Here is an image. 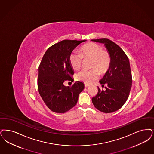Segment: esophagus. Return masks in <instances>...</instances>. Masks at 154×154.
Instances as JSON below:
<instances>
[{"mask_svg":"<svg viewBox=\"0 0 154 154\" xmlns=\"http://www.w3.org/2000/svg\"><path fill=\"white\" fill-rule=\"evenodd\" d=\"M88 86H89V84H88L86 83H85V87L86 88V87H88Z\"/></svg>","mask_w":154,"mask_h":154,"instance_id":"obj_1","label":"esophagus"}]
</instances>
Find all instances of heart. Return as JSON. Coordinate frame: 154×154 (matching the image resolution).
I'll list each match as a JSON object with an SVG mask.
<instances>
[{"label": "heart", "mask_w": 154, "mask_h": 154, "mask_svg": "<svg viewBox=\"0 0 154 154\" xmlns=\"http://www.w3.org/2000/svg\"><path fill=\"white\" fill-rule=\"evenodd\" d=\"M83 57L91 58L92 66L97 67L102 72H105L109 66L111 58L109 53L102 50V48L97 43H86L81 47L80 53L73 51L70 54L69 62L73 69L79 70L81 68ZM100 75L99 69L95 67L90 70H82L77 75V79L91 84L99 78Z\"/></svg>", "instance_id": "obj_1"}]
</instances>
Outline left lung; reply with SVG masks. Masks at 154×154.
Segmentation results:
<instances>
[{
    "instance_id": "8db88e82",
    "label": "left lung",
    "mask_w": 154,
    "mask_h": 154,
    "mask_svg": "<svg viewBox=\"0 0 154 154\" xmlns=\"http://www.w3.org/2000/svg\"><path fill=\"white\" fill-rule=\"evenodd\" d=\"M91 41L104 44L111 58L108 70L99 81L102 86H107L104 91L98 87V93L92 99L93 104L102 112L112 113L121 108L129 96L132 82L129 59L120 46L109 39Z\"/></svg>"
}]
</instances>
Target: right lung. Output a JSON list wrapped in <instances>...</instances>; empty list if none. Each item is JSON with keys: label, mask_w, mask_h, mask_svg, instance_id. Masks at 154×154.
<instances>
[{"label": "right lung", "mask_w": 154, "mask_h": 154, "mask_svg": "<svg viewBox=\"0 0 154 154\" xmlns=\"http://www.w3.org/2000/svg\"><path fill=\"white\" fill-rule=\"evenodd\" d=\"M86 40H63L50 46L43 55L38 68V88L45 104L51 111L63 113L76 105L84 84L76 81L66 86V81H73L74 70L69 55L80 43Z\"/></svg>", "instance_id": "obj_1"}]
</instances>
